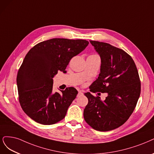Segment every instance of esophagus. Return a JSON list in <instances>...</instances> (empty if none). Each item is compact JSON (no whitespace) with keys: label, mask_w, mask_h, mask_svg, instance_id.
<instances>
[{"label":"esophagus","mask_w":154,"mask_h":154,"mask_svg":"<svg viewBox=\"0 0 154 154\" xmlns=\"http://www.w3.org/2000/svg\"><path fill=\"white\" fill-rule=\"evenodd\" d=\"M82 95H83V92L82 91H79L78 92V94L77 95V97H79V96H82Z\"/></svg>","instance_id":"esophagus-1"}]
</instances>
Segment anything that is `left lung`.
Masks as SVG:
<instances>
[{
    "label": "left lung",
    "instance_id": "8db88e82",
    "mask_svg": "<svg viewBox=\"0 0 154 154\" xmlns=\"http://www.w3.org/2000/svg\"><path fill=\"white\" fill-rule=\"evenodd\" d=\"M90 42L101 59L100 72L90 91L108 96L103 101L97 95L85 93L88 102L84 119L95 130L111 131L123 125L136 108L141 92L139 74L133 59L123 50L103 42Z\"/></svg>",
    "mask_w": 154,
    "mask_h": 154
}]
</instances>
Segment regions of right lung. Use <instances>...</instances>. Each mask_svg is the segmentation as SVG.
Returning <instances> with one entry per match:
<instances>
[{"label":"right lung","mask_w":154,"mask_h":154,"mask_svg":"<svg viewBox=\"0 0 154 154\" xmlns=\"http://www.w3.org/2000/svg\"><path fill=\"white\" fill-rule=\"evenodd\" d=\"M83 39L54 38L37 44L29 50L17 78L19 102L24 112L35 122L51 125L65 118L78 91L68 87L53 93V77L65 72L72 57L88 46Z\"/></svg>","instance_id":"1"}]
</instances>
